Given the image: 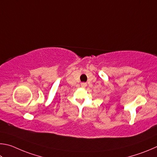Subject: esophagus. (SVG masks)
Returning a JSON list of instances; mask_svg holds the SVG:
<instances>
[{
	"mask_svg": "<svg viewBox=\"0 0 157 157\" xmlns=\"http://www.w3.org/2000/svg\"><path fill=\"white\" fill-rule=\"evenodd\" d=\"M81 86L82 87H83V88H85V87L87 86V83H81Z\"/></svg>",
	"mask_w": 157,
	"mask_h": 157,
	"instance_id": "1",
	"label": "esophagus"
}]
</instances>
